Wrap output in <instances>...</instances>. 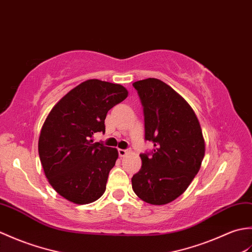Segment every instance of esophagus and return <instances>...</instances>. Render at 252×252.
Listing matches in <instances>:
<instances>
[{
    "instance_id": "1",
    "label": "esophagus",
    "mask_w": 252,
    "mask_h": 252,
    "mask_svg": "<svg viewBox=\"0 0 252 252\" xmlns=\"http://www.w3.org/2000/svg\"><path fill=\"white\" fill-rule=\"evenodd\" d=\"M127 153H128V151H127V150H124V149H119V155L121 156V158H123V156H125Z\"/></svg>"
}]
</instances>
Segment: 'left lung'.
Returning a JSON list of instances; mask_svg holds the SVG:
<instances>
[{"mask_svg":"<svg viewBox=\"0 0 252 252\" xmlns=\"http://www.w3.org/2000/svg\"><path fill=\"white\" fill-rule=\"evenodd\" d=\"M144 115V139L153 143L141 153V169L131 178L133 192L145 203L165 205L186 191L202 165L205 141L193 109L158 79L132 84Z\"/></svg>","mask_w":252,"mask_h":252,"instance_id":"obj_1","label":"left lung"}]
</instances>
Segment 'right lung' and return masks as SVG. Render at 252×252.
Instances as JSON below:
<instances>
[{
	"label": "right lung",
	"mask_w": 252,
	"mask_h": 252,
	"mask_svg": "<svg viewBox=\"0 0 252 252\" xmlns=\"http://www.w3.org/2000/svg\"><path fill=\"white\" fill-rule=\"evenodd\" d=\"M120 84L88 80L72 89L49 112L38 139L44 172L55 191L83 205L97 200L105 191L117 150L93 141L105 132L108 111L126 99Z\"/></svg>",
	"instance_id": "right-lung-1"
}]
</instances>
